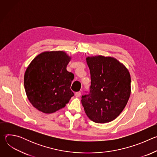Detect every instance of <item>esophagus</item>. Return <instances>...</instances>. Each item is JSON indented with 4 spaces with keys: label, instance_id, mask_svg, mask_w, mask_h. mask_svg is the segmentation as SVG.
<instances>
[{
    "label": "esophagus",
    "instance_id": "obj_1",
    "mask_svg": "<svg viewBox=\"0 0 157 157\" xmlns=\"http://www.w3.org/2000/svg\"><path fill=\"white\" fill-rule=\"evenodd\" d=\"M75 96H76V97H80V96H81V92H76V93H75Z\"/></svg>",
    "mask_w": 157,
    "mask_h": 157
}]
</instances>
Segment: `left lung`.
I'll return each instance as SVG.
<instances>
[{"label": "left lung", "mask_w": 157, "mask_h": 157, "mask_svg": "<svg viewBox=\"0 0 157 157\" xmlns=\"http://www.w3.org/2000/svg\"><path fill=\"white\" fill-rule=\"evenodd\" d=\"M91 74L90 91L82 96L87 116L96 123L116 119L130 95V75L125 66L112 57L86 58Z\"/></svg>", "instance_id": "obj_1"}]
</instances>
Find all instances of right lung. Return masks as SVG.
<instances>
[{
    "instance_id": "1",
    "label": "right lung",
    "mask_w": 157,
    "mask_h": 157,
    "mask_svg": "<svg viewBox=\"0 0 157 157\" xmlns=\"http://www.w3.org/2000/svg\"><path fill=\"white\" fill-rule=\"evenodd\" d=\"M70 59L64 52H47L36 56L28 66L24 76L25 92L32 105L42 113H55L74 96L70 87L75 76L66 70Z\"/></svg>"
}]
</instances>
